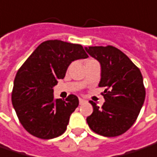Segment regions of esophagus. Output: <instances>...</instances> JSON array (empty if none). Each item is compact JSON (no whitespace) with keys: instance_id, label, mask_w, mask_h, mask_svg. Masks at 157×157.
Wrapping results in <instances>:
<instances>
[{"instance_id":"esophagus-1","label":"esophagus","mask_w":157,"mask_h":157,"mask_svg":"<svg viewBox=\"0 0 157 157\" xmlns=\"http://www.w3.org/2000/svg\"><path fill=\"white\" fill-rule=\"evenodd\" d=\"M85 101H86L84 100V99H82V98H79V103H80V104H82V103H84Z\"/></svg>"}]
</instances>
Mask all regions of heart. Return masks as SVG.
I'll return each instance as SVG.
<instances>
[{"label": "heart", "instance_id": "obj_1", "mask_svg": "<svg viewBox=\"0 0 157 157\" xmlns=\"http://www.w3.org/2000/svg\"><path fill=\"white\" fill-rule=\"evenodd\" d=\"M90 61H93V60H88V61H87V62H86V63H87V62H90Z\"/></svg>", "mask_w": 157, "mask_h": 157}]
</instances>
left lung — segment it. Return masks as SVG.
Returning a JSON list of instances; mask_svg holds the SVG:
<instances>
[{
	"label": "left lung",
	"mask_w": 157,
	"mask_h": 157,
	"mask_svg": "<svg viewBox=\"0 0 157 157\" xmlns=\"http://www.w3.org/2000/svg\"><path fill=\"white\" fill-rule=\"evenodd\" d=\"M100 62L99 87H105V102L94 101L93 113L87 117L89 128L96 134L113 137L122 135L134 124L145 100V88L140 69L120 49L113 46L85 48Z\"/></svg>",
	"instance_id": "1"
}]
</instances>
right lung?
Masks as SVG:
<instances>
[{
    "mask_svg": "<svg viewBox=\"0 0 157 157\" xmlns=\"http://www.w3.org/2000/svg\"><path fill=\"white\" fill-rule=\"evenodd\" d=\"M88 57L82 45L49 40L37 47L19 68L12 104L20 122L32 136L52 139L65 132L79 100L75 95L55 100L53 88L65 77L71 62Z\"/></svg>",
    "mask_w": 157,
    "mask_h": 157,
    "instance_id": "add662e5",
    "label": "right lung"
}]
</instances>
